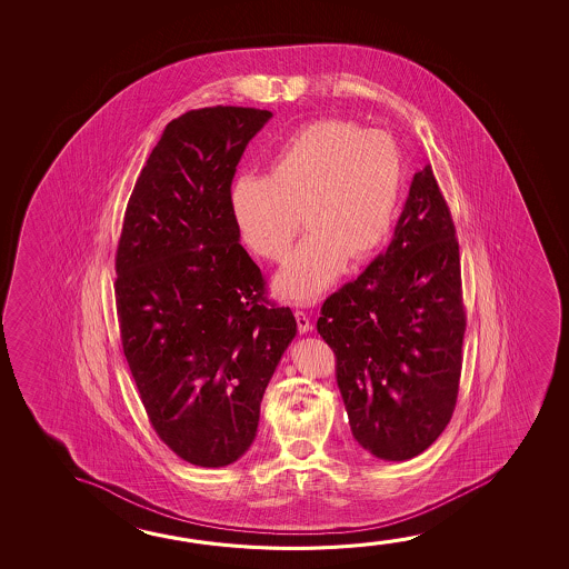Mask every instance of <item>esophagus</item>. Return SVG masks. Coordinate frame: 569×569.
<instances>
[{"instance_id":"esophagus-1","label":"esophagus","mask_w":569,"mask_h":569,"mask_svg":"<svg viewBox=\"0 0 569 569\" xmlns=\"http://www.w3.org/2000/svg\"><path fill=\"white\" fill-rule=\"evenodd\" d=\"M296 321H298L299 333H309V331L313 329L306 311H299L298 309V311H296Z\"/></svg>"}]
</instances>
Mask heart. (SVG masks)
I'll return each instance as SVG.
<instances>
[{
    "label": "heart",
    "mask_w": 569,
    "mask_h": 569,
    "mask_svg": "<svg viewBox=\"0 0 569 569\" xmlns=\"http://www.w3.org/2000/svg\"><path fill=\"white\" fill-rule=\"evenodd\" d=\"M402 187L397 142L379 129L321 119L293 132L268 162L266 177H240L230 190L233 224L263 260L281 261L303 226L273 288L308 303L343 271L379 250L391 230Z\"/></svg>",
    "instance_id": "obj_1"
}]
</instances>
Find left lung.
Masks as SVG:
<instances>
[{"instance_id":"8db88e82","label":"left lung","mask_w":569,"mask_h":569,"mask_svg":"<svg viewBox=\"0 0 569 569\" xmlns=\"http://www.w3.org/2000/svg\"><path fill=\"white\" fill-rule=\"evenodd\" d=\"M465 329L457 230L427 164L412 177L389 248L329 296L317 319L365 450L401 462L447 429Z\"/></svg>"}]
</instances>
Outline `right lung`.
<instances>
[{"instance_id":"1","label":"right lung","mask_w":569,"mask_h":569,"mask_svg":"<svg viewBox=\"0 0 569 569\" xmlns=\"http://www.w3.org/2000/svg\"><path fill=\"white\" fill-rule=\"evenodd\" d=\"M270 111L208 107L167 124L140 170L117 248L122 351L160 440L220 468L250 448L260 405L298 333L240 246L236 167Z\"/></svg>"}]
</instances>
